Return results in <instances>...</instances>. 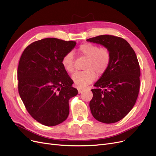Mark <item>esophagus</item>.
Listing matches in <instances>:
<instances>
[{"mask_svg":"<svg viewBox=\"0 0 156 156\" xmlns=\"http://www.w3.org/2000/svg\"><path fill=\"white\" fill-rule=\"evenodd\" d=\"M77 90H78L79 94H81V93L83 92V91H84V89H83V88H78Z\"/></svg>","mask_w":156,"mask_h":156,"instance_id":"1","label":"esophagus"}]
</instances>
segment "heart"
<instances>
[{"instance_id":"heart-1","label":"heart","mask_w":156,"mask_h":156,"mask_svg":"<svg viewBox=\"0 0 156 156\" xmlns=\"http://www.w3.org/2000/svg\"><path fill=\"white\" fill-rule=\"evenodd\" d=\"M79 54L87 58L83 72L75 73L72 75L74 84L78 87H83L91 83L96 78V73L98 76L104 74L109 67L111 55L109 50L105 48H101L98 45L84 43L79 47ZM74 56L72 52L65 54L61 60L64 69L68 73L74 71Z\"/></svg>"}]
</instances>
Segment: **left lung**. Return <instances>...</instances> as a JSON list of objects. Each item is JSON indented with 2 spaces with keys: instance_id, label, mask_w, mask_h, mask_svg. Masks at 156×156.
<instances>
[{
  "instance_id": "8db88e82",
  "label": "left lung",
  "mask_w": 156,
  "mask_h": 156,
  "mask_svg": "<svg viewBox=\"0 0 156 156\" xmlns=\"http://www.w3.org/2000/svg\"><path fill=\"white\" fill-rule=\"evenodd\" d=\"M87 41L100 44L111 53L109 67L94 84L89 105L94 119L103 123H115L128 114L137 99L140 75L137 58L122 37L101 35Z\"/></svg>"
}]
</instances>
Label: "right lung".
<instances>
[{
    "label": "right lung",
    "mask_w": 156,
    "mask_h": 156,
    "mask_svg": "<svg viewBox=\"0 0 156 156\" xmlns=\"http://www.w3.org/2000/svg\"><path fill=\"white\" fill-rule=\"evenodd\" d=\"M76 44L48 37L23 52L17 69L19 94L27 111L41 124L56 126L68 116L69 100L78 91L61 60Z\"/></svg>",
    "instance_id": "right-lung-1"
}]
</instances>
